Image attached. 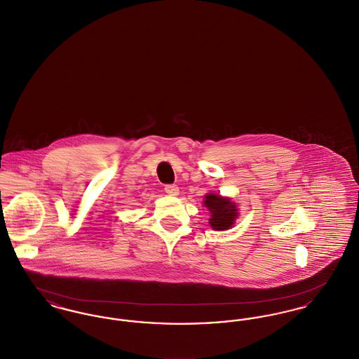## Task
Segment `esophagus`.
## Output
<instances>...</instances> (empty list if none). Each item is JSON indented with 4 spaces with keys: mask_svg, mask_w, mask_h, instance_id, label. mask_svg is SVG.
I'll list each match as a JSON object with an SVG mask.
<instances>
[{
    "mask_svg": "<svg viewBox=\"0 0 359 359\" xmlns=\"http://www.w3.org/2000/svg\"><path fill=\"white\" fill-rule=\"evenodd\" d=\"M164 191H165L168 195H171V196H176V195L179 194V187H177L176 184H167V186L164 187Z\"/></svg>",
    "mask_w": 359,
    "mask_h": 359,
    "instance_id": "esophagus-1",
    "label": "esophagus"
}]
</instances>
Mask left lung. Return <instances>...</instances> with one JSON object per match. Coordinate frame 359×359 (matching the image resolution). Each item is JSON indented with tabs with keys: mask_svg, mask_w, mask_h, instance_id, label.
Segmentation results:
<instances>
[{
	"mask_svg": "<svg viewBox=\"0 0 359 359\" xmlns=\"http://www.w3.org/2000/svg\"><path fill=\"white\" fill-rule=\"evenodd\" d=\"M205 205L211 212L210 224L214 230H226L233 226L237 218V208L229 199L208 194L205 196Z\"/></svg>",
	"mask_w": 359,
	"mask_h": 359,
	"instance_id": "obj_1",
	"label": "left lung"
}]
</instances>
